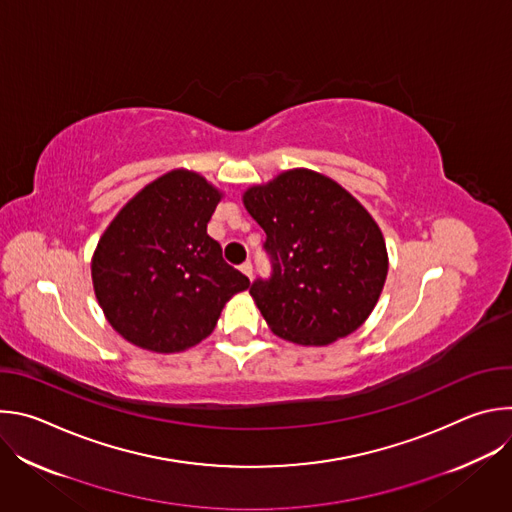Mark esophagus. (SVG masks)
<instances>
[{"instance_id": "esophagus-1", "label": "esophagus", "mask_w": 512, "mask_h": 512, "mask_svg": "<svg viewBox=\"0 0 512 512\" xmlns=\"http://www.w3.org/2000/svg\"><path fill=\"white\" fill-rule=\"evenodd\" d=\"M241 271H243V273H245V275H247V277H249V279H253V265H251V263H249V261H247V263H243V265H241Z\"/></svg>"}]
</instances>
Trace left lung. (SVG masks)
<instances>
[{"label":"left lung","mask_w":512,"mask_h":512,"mask_svg":"<svg viewBox=\"0 0 512 512\" xmlns=\"http://www.w3.org/2000/svg\"><path fill=\"white\" fill-rule=\"evenodd\" d=\"M265 231L271 277L249 287L267 326L283 340L326 346L375 310L389 255L383 233L348 190L306 168L243 192Z\"/></svg>","instance_id":"8db88e82"}]
</instances>
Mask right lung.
Listing matches in <instances>:
<instances>
[{
    "mask_svg": "<svg viewBox=\"0 0 512 512\" xmlns=\"http://www.w3.org/2000/svg\"><path fill=\"white\" fill-rule=\"evenodd\" d=\"M223 192L178 168L143 186L101 235L91 261L97 302L131 344L160 354L204 340L249 279L206 233Z\"/></svg>",
    "mask_w": 512,
    "mask_h": 512,
    "instance_id": "right-lung-1",
    "label": "right lung"
}]
</instances>
